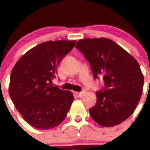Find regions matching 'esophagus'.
<instances>
[{
	"instance_id": "34e87169",
	"label": "esophagus",
	"mask_w": 150,
	"mask_h": 150,
	"mask_svg": "<svg viewBox=\"0 0 150 150\" xmlns=\"http://www.w3.org/2000/svg\"><path fill=\"white\" fill-rule=\"evenodd\" d=\"M76 95H77L78 97H82L83 95V94H84V91H80V92H76Z\"/></svg>"
}]
</instances>
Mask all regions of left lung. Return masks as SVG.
<instances>
[{
	"mask_svg": "<svg viewBox=\"0 0 150 150\" xmlns=\"http://www.w3.org/2000/svg\"><path fill=\"white\" fill-rule=\"evenodd\" d=\"M88 60L95 79L103 78L104 88L96 92L89 110L94 121L112 127L132 115L140 101L144 76L137 60L108 38L79 40L75 46Z\"/></svg>",
	"mask_w": 150,
	"mask_h": 150,
	"instance_id": "left-lung-1",
	"label": "left lung"
}]
</instances>
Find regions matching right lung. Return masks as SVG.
<instances>
[{"label":"right lung","instance_id":"right-lung-1","mask_svg":"<svg viewBox=\"0 0 150 150\" xmlns=\"http://www.w3.org/2000/svg\"><path fill=\"white\" fill-rule=\"evenodd\" d=\"M76 40L47 41L22 55L10 75L9 94L18 112L30 125L40 130L58 126L74 101L71 91L52 84L62 59Z\"/></svg>","mask_w":150,"mask_h":150}]
</instances>
